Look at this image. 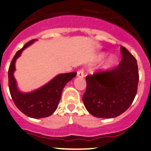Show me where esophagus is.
<instances>
[{
    "label": "esophagus",
    "instance_id": "34e87169",
    "mask_svg": "<svg viewBox=\"0 0 151 151\" xmlns=\"http://www.w3.org/2000/svg\"><path fill=\"white\" fill-rule=\"evenodd\" d=\"M84 73H83V70H80L77 72V76L79 78H83L84 76Z\"/></svg>",
    "mask_w": 151,
    "mask_h": 151
}]
</instances>
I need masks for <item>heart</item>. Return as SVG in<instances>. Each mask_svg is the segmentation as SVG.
Returning <instances> with one entry per match:
<instances>
[{
  "label": "heart",
  "mask_w": 151,
  "mask_h": 151,
  "mask_svg": "<svg viewBox=\"0 0 151 151\" xmlns=\"http://www.w3.org/2000/svg\"><path fill=\"white\" fill-rule=\"evenodd\" d=\"M104 56H105V54H104V53H102V54L100 55L99 59H102L103 58H104ZM114 61H115V58H114L113 56H110V57L109 58L108 60H107V62H106L105 65H104V68H105V69H106V68H110V67H111V65H112L113 64H114Z\"/></svg>",
  "instance_id": "obj_1"
}]
</instances>
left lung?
Wrapping results in <instances>:
<instances>
[{"instance_id":"left-lung-1","label":"left lung","mask_w":151,"mask_h":151,"mask_svg":"<svg viewBox=\"0 0 151 151\" xmlns=\"http://www.w3.org/2000/svg\"><path fill=\"white\" fill-rule=\"evenodd\" d=\"M121 62L113 70L99 71L86 77L83 102L92 115L113 118L126 111L137 95L139 72L137 60L120 46Z\"/></svg>"}]
</instances>
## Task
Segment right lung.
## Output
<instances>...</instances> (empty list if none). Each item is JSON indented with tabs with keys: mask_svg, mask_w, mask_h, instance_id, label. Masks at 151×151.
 Instances as JSON below:
<instances>
[{
	"mask_svg": "<svg viewBox=\"0 0 151 151\" xmlns=\"http://www.w3.org/2000/svg\"><path fill=\"white\" fill-rule=\"evenodd\" d=\"M35 40L27 42L16 53L9 68V88L12 98L16 106L26 116L32 118H42L51 115L59 105L62 90L68 81L76 77L77 73H68L56 76L42 87L31 92H20L14 77L15 62L22 51L31 45Z\"/></svg>",
	"mask_w": 151,
	"mask_h": 151,
	"instance_id": "add662e5",
	"label": "right lung"
}]
</instances>
